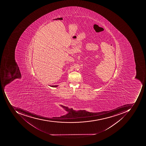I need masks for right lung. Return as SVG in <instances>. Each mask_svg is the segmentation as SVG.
Here are the masks:
<instances>
[{
    "label": "right lung",
    "mask_w": 146,
    "mask_h": 146,
    "mask_svg": "<svg viewBox=\"0 0 146 146\" xmlns=\"http://www.w3.org/2000/svg\"><path fill=\"white\" fill-rule=\"evenodd\" d=\"M50 86L52 87H56L58 86L55 85V86Z\"/></svg>",
    "instance_id": "obj_1"
}]
</instances>
